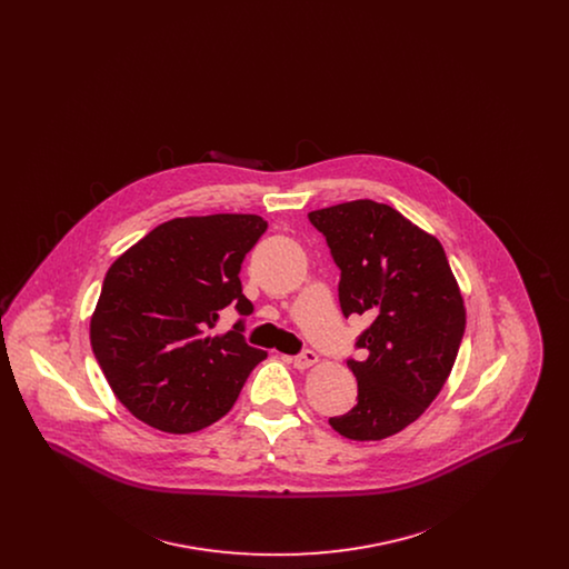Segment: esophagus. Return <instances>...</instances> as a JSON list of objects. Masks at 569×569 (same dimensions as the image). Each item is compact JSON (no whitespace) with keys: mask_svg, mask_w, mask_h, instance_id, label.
<instances>
[{"mask_svg":"<svg viewBox=\"0 0 569 569\" xmlns=\"http://www.w3.org/2000/svg\"><path fill=\"white\" fill-rule=\"evenodd\" d=\"M297 369H309L311 365H316L318 362V353L311 352V350H305L302 353H298V356H286Z\"/></svg>","mask_w":569,"mask_h":569,"instance_id":"obj_1","label":"esophagus"}]
</instances>
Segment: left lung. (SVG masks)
Here are the masks:
<instances>
[{"label": "left lung", "instance_id": "8db88e82", "mask_svg": "<svg viewBox=\"0 0 569 569\" xmlns=\"http://www.w3.org/2000/svg\"><path fill=\"white\" fill-rule=\"evenodd\" d=\"M309 219L341 269L343 316L371 322L356 341L367 358L348 360L358 403L328 422L353 441L401 433L433 403L455 367L467 322L457 277L433 234L388 204L352 200Z\"/></svg>", "mask_w": 569, "mask_h": 569}]
</instances>
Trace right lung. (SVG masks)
Instances as JSON below:
<instances>
[{"mask_svg":"<svg viewBox=\"0 0 569 569\" xmlns=\"http://www.w3.org/2000/svg\"><path fill=\"white\" fill-rule=\"evenodd\" d=\"M260 216L174 217L110 267L89 337L114 397L163 433H193L226 416L267 358L244 343L243 322L213 332L219 311L249 316L239 279L267 232Z\"/></svg>","mask_w":569,"mask_h":569,"instance_id":"1","label":"right lung"}]
</instances>
